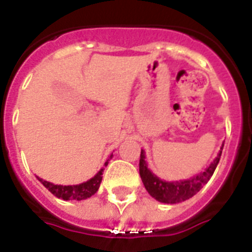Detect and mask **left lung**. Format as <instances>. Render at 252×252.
<instances>
[{
    "mask_svg": "<svg viewBox=\"0 0 252 252\" xmlns=\"http://www.w3.org/2000/svg\"><path fill=\"white\" fill-rule=\"evenodd\" d=\"M222 148L220 150L219 156L216 159L208 166L203 172H200L193 178L184 180H176V182H166V180L159 179L157 175H154L153 172L148 168V163L145 161V152L141 149L140 154V176H141L142 183L145 186L146 191L149 192V195L158 200L159 203L165 204H176L186 201L191 199L192 196L196 195L197 192L203 188V186L208 183V180L211 179L216 167L219 165L220 157L222 153Z\"/></svg>",
    "mask_w": 252,
    "mask_h": 252,
    "instance_id": "8db88e82",
    "label": "left lung"
}]
</instances>
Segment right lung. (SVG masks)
I'll use <instances>...</instances> for the list:
<instances>
[{
    "label": "right lung",
    "mask_w": 252,
    "mask_h": 252,
    "mask_svg": "<svg viewBox=\"0 0 252 252\" xmlns=\"http://www.w3.org/2000/svg\"><path fill=\"white\" fill-rule=\"evenodd\" d=\"M112 157V156H111ZM104 165H108V162H106ZM103 170L104 168H100V171L96 174L95 176H93L91 179H89L85 183L76 184V186H60V184H53L49 183L47 180H43L40 178L37 179L40 180L41 184L44 186L47 189H48L51 193L59 197V199L63 200H85L87 197H91V196L96 193L99 186H100V182H102V175Z\"/></svg>",
    "instance_id": "add662e5"
}]
</instances>
